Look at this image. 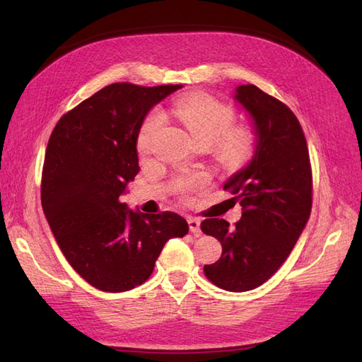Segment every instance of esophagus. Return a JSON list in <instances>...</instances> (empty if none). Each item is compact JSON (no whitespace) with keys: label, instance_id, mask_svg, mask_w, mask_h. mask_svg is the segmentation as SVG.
Returning <instances> with one entry per match:
<instances>
[{"label":"esophagus","instance_id":"1","mask_svg":"<svg viewBox=\"0 0 362 362\" xmlns=\"http://www.w3.org/2000/svg\"><path fill=\"white\" fill-rule=\"evenodd\" d=\"M187 222H189V228H190L192 234L199 235L201 234V221H199V218L198 217H189Z\"/></svg>","mask_w":362,"mask_h":362}]
</instances>
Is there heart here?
Wrapping results in <instances>:
<instances>
[{
	"instance_id": "heart-1",
	"label": "heart",
	"mask_w": 362,
	"mask_h": 362,
	"mask_svg": "<svg viewBox=\"0 0 362 362\" xmlns=\"http://www.w3.org/2000/svg\"><path fill=\"white\" fill-rule=\"evenodd\" d=\"M169 113L180 120L198 144L214 145L217 154L229 168H237L250 157L254 149V137L246 128H229L234 124L235 113L229 105L218 103L208 95H187L173 101ZM163 125L160 112H152L141 124L137 136V148L141 154H148L152 140ZM205 175H192L177 181L180 192H192L204 187Z\"/></svg>"
}]
</instances>
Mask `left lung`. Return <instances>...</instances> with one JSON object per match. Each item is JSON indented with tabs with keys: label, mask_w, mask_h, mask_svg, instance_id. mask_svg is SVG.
<instances>
[{
	"label": "left lung",
	"mask_w": 362,
	"mask_h": 362,
	"mask_svg": "<svg viewBox=\"0 0 362 362\" xmlns=\"http://www.w3.org/2000/svg\"><path fill=\"white\" fill-rule=\"evenodd\" d=\"M234 100L254 127L255 146L247 166L223 189L237 194L242 218H205L202 233L216 237L222 257L204 266L205 276L228 291L264 284L287 259L308 222L313 175L302 127L290 108L254 84L238 86Z\"/></svg>",
	"instance_id": "8db88e82"
}]
</instances>
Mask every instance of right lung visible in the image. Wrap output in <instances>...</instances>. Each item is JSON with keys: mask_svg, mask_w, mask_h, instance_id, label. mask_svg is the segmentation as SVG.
Returning <instances> with one entry per match:
<instances>
[{"mask_svg": "<svg viewBox=\"0 0 362 362\" xmlns=\"http://www.w3.org/2000/svg\"><path fill=\"white\" fill-rule=\"evenodd\" d=\"M181 84L115 83L63 115L42 170V208L64 258L98 290L144 284L168 240L189 223L177 213L129 210L120 196L139 172L137 136L156 104Z\"/></svg>", "mask_w": 362, "mask_h": 362, "instance_id": "right-lung-1", "label": "right lung"}]
</instances>
